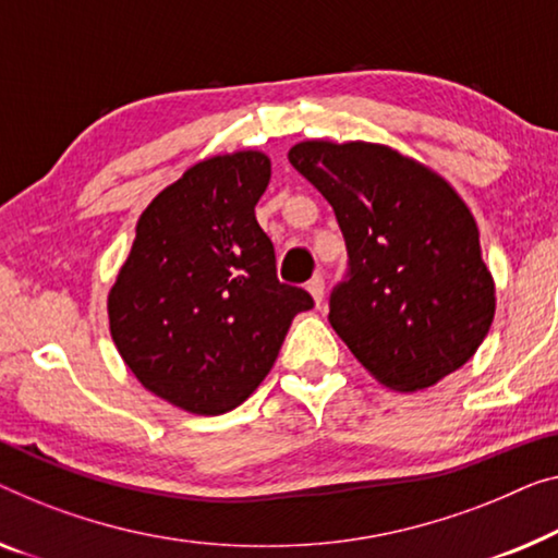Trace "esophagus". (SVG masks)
Instances as JSON below:
<instances>
[{"instance_id": "esophagus-1", "label": "esophagus", "mask_w": 558, "mask_h": 558, "mask_svg": "<svg viewBox=\"0 0 558 558\" xmlns=\"http://www.w3.org/2000/svg\"><path fill=\"white\" fill-rule=\"evenodd\" d=\"M307 293L313 295L315 305L323 303V295H326V280H323V276H315L307 280Z\"/></svg>"}]
</instances>
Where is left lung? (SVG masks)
Masks as SVG:
<instances>
[{"label": "left lung", "instance_id": "obj_1", "mask_svg": "<svg viewBox=\"0 0 558 558\" xmlns=\"http://www.w3.org/2000/svg\"><path fill=\"white\" fill-rule=\"evenodd\" d=\"M288 160L345 235L351 278L332 290L328 320L363 368L415 393L471 361L494 323L496 282L451 182L365 140H303Z\"/></svg>", "mask_w": 558, "mask_h": 558}]
</instances>
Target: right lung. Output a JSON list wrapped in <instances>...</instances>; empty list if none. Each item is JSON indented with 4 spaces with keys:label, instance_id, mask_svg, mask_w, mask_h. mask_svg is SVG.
Here are the masks:
<instances>
[{
    "label": "right lung",
    "instance_id": "add662e5",
    "mask_svg": "<svg viewBox=\"0 0 558 558\" xmlns=\"http://www.w3.org/2000/svg\"><path fill=\"white\" fill-rule=\"evenodd\" d=\"M270 157L235 149L195 162L140 215L107 295L122 361L149 393L195 415L228 413L276 363L303 288L280 282L255 220Z\"/></svg>",
    "mask_w": 558,
    "mask_h": 558
}]
</instances>
